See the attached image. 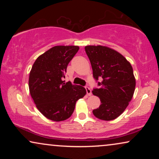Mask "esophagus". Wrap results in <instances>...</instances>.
<instances>
[{
  "mask_svg": "<svg viewBox=\"0 0 159 159\" xmlns=\"http://www.w3.org/2000/svg\"><path fill=\"white\" fill-rule=\"evenodd\" d=\"M85 90H86V92H87V94H88V95H92V91H91L90 88H89V87H85Z\"/></svg>",
  "mask_w": 159,
  "mask_h": 159,
  "instance_id": "1",
  "label": "esophagus"
}]
</instances>
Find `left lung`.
I'll list each match as a JSON object with an SVG mask.
<instances>
[{"label":"left lung","mask_w":159,"mask_h":159,"mask_svg":"<svg viewBox=\"0 0 159 159\" xmlns=\"http://www.w3.org/2000/svg\"><path fill=\"white\" fill-rule=\"evenodd\" d=\"M84 49L93 77L102 79L100 88L92 91L101 102L93 114L101 120H114L125 111L133 96L136 84L133 69L121 53L107 46L87 45Z\"/></svg>","instance_id":"1"}]
</instances>
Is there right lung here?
<instances>
[{
  "label": "right lung",
  "instance_id": "right-lung-1",
  "mask_svg": "<svg viewBox=\"0 0 159 159\" xmlns=\"http://www.w3.org/2000/svg\"><path fill=\"white\" fill-rule=\"evenodd\" d=\"M79 49L77 45H56L38 56L32 65L30 93L37 108L52 121L69 119L76 102L86 95L83 87L63 81L69 63Z\"/></svg>",
  "mask_w": 159,
  "mask_h": 159
}]
</instances>
